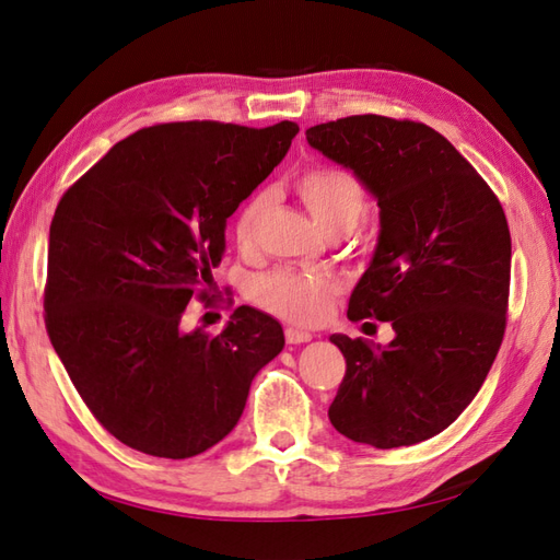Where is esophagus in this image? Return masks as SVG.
I'll list each match as a JSON object with an SVG mask.
<instances>
[{
    "mask_svg": "<svg viewBox=\"0 0 560 560\" xmlns=\"http://www.w3.org/2000/svg\"><path fill=\"white\" fill-rule=\"evenodd\" d=\"M313 338V334L303 331V329H294V327H287L284 329V341L290 346H299V343H308Z\"/></svg>",
    "mask_w": 560,
    "mask_h": 560,
    "instance_id": "esophagus-1",
    "label": "esophagus"
}]
</instances>
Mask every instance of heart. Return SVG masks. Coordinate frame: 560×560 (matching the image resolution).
<instances>
[{
  "label": "heart",
  "mask_w": 560,
  "mask_h": 560,
  "mask_svg": "<svg viewBox=\"0 0 560 560\" xmlns=\"http://www.w3.org/2000/svg\"><path fill=\"white\" fill-rule=\"evenodd\" d=\"M294 191L315 222L331 235H343L366 214V194L358 177L343 167L313 165L294 179ZM266 212V196L252 194L231 219V235L241 247L257 241ZM338 284L313 270L280 266L252 282V299L261 308L296 325H315L329 313Z\"/></svg>",
  "instance_id": "b5f03b06"
}]
</instances>
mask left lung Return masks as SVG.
Here are the masks:
<instances>
[{"label": "left lung", "mask_w": 560, "mask_h": 560, "mask_svg": "<svg viewBox=\"0 0 560 560\" xmlns=\"http://www.w3.org/2000/svg\"><path fill=\"white\" fill-rule=\"evenodd\" d=\"M306 138L378 198V247L348 317L395 329L387 348L331 336L346 376L329 420L374 448L425 442L467 409L502 346L512 270L504 210L460 151L420 121L354 114Z\"/></svg>", "instance_id": "8db88e82"}]
</instances>
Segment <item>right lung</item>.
Returning a JSON list of instances; mask_svg holds the SVG:
<instances>
[{
    "instance_id": "right-lung-1",
    "label": "right lung",
    "mask_w": 560,
    "mask_h": 560,
    "mask_svg": "<svg viewBox=\"0 0 560 560\" xmlns=\"http://www.w3.org/2000/svg\"><path fill=\"white\" fill-rule=\"evenodd\" d=\"M296 132L292 121L156 124L62 194L48 233L46 331L83 404L121 444L173 460L208 451L282 350L280 322L249 306L222 334L184 325L191 301L214 306L226 219Z\"/></svg>"
}]
</instances>
